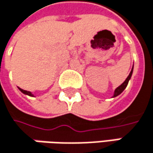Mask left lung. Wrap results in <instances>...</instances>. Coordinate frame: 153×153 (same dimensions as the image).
<instances>
[{
	"label": "left lung",
	"mask_w": 153,
	"mask_h": 153,
	"mask_svg": "<svg viewBox=\"0 0 153 153\" xmlns=\"http://www.w3.org/2000/svg\"><path fill=\"white\" fill-rule=\"evenodd\" d=\"M132 73H133V67H132V70H131V72H130V74H128V78L125 79V81L120 86V87H118L116 89H115V91H114V95H113V97H117V96H119L125 88H126V87L128 86V80L130 79V78H131V75H132Z\"/></svg>",
	"instance_id": "obj_1"
}]
</instances>
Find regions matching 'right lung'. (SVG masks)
<instances>
[{
  "mask_svg": "<svg viewBox=\"0 0 153 153\" xmlns=\"http://www.w3.org/2000/svg\"><path fill=\"white\" fill-rule=\"evenodd\" d=\"M19 89H20V91H21V92H23L24 94L33 97V95H32V93H31V92H29V91H26V90H24V89H22V88H19Z\"/></svg>",
  "mask_w": 153,
  "mask_h": 153,
  "instance_id": "add662e5",
  "label": "right lung"
}]
</instances>
